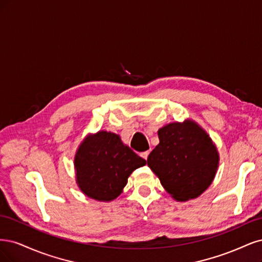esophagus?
Here are the masks:
<instances>
[{
  "mask_svg": "<svg viewBox=\"0 0 262 262\" xmlns=\"http://www.w3.org/2000/svg\"><path fill=\"white\" fill-rule=\"evenodd\" d=\"M148 156H149V151H145V152H141V154H140V157L143 158L145 160H147Z\"/></svg>",
  "mask_w": 262,
  "mask_h": 262,
  "instance_id": "34e87169",
  "label": "esophagus"
}]
</instances>
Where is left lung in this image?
Listing matches in <instances>:
<instances>
[{
	"label": "left lung",
	"instance_id": "left-lung-1",
	"mask_svg": "<svg viewBox=\"0 0 262 262\" xmlns=\"http://www.w3.org/2000/svg\"><path fill=\"white\" fill-rule=\"evenodd\" d=\"M159 145L148 166L177 201L199 197L212 184L220 157L208 133L192 120L170 123L158 130Z\"/></svg>",
	"mask_w": 262,
	"mask_h": 262
}]
</instances>
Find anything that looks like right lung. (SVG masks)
Wrapping results in <instances>:
<instances>
[{"label": "right lung", "mask_w": 262, "mask_h": 262, "mask_svg": "<svg viewBox=\"0 0 262 262\" xmlns=\"http://www.w3.org/2000/svg\"><path fill=\"white\" fill-rule=\"evenodd\" d=\"M146 163L119 135L99 130L88 135L76 151V183L87 197L112 201L121 195L129 175Z\"/></svg>", "instance_id": "obj_1"}]
</instances>
